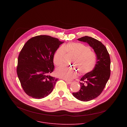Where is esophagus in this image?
<instances>
[{"mask_svg": "<svg viewBox=\"0 0 127 127\" xmlns=\"http://www.w3.org/2000/svg\"><path fill=\"white\" fill-rule=\"evenodd\" d=\"M65 82L67 83V84H71L72 83V82H70V81H65Z\"/></svg>", "mask_w": 127, "mask_h": 127, "instance_id": "esophagus-1", "label": "esophagus"}]
</instances>
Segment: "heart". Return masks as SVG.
Wrapping results in <instances>:
<instances>
[{
  "label": "heart",
  "mask_w": 127,
  "mask_h": 127,
  "mask_svg": "<svg viewBox=\"0 0 127 127\" xmlns=\"http://www.w3.org/2000/svg\"><path fill=\"white\" fill-rule=\"evenodd\" d=\"M66 53L73 55L71 63L81 75L91 72L96 63V56L91 51L89 47L78 42H71L59 47L55 51L53 56L55 64L61 66L64 64ZM57 76L65 80L70 81L76 77L77 71L75 68L62 66L56 71Z\"/></svg>",
  "instance_id": "heart-1"
}]
</instances>
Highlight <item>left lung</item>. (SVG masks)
Wrapping results in <instances>:
<instances>
[{"label": "left lung", "mask_w": 127, "mask_h": 127, "mask_svg": "<svg viewBox=\"0 0 127 127\" xmlns=\"http://www.w3.org/2000/svg\"><path fill=\"white\" fill-rule=\"evenodd\" d=\"M78 40L88 43L97 56L94 69L81 78L80 91L72 93L79 100L87 102L100 95L105 87L110 75V59L106 47L100 41L89 36L82 37Z\"/></svg>", "instance_id": "obj_1"}]
</instances>
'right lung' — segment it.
<instances>
[{"label":"right lung","instance_id":"add662e5","mask_svg":"<svg viewBox=\"0 0 127 127\" xmlns=\"http://www.w3.org/2000/svg\"><path fill=\"white\" fill-rule=\"evenodd\" d=\"M64 41L47 35L29 39L19 56L17 68L21 87L25 92L35 99L50 94L58 79L50 74L53 71V56Z\"/></svg>","mask_w":127,"mask_h":127}]
</instances>
